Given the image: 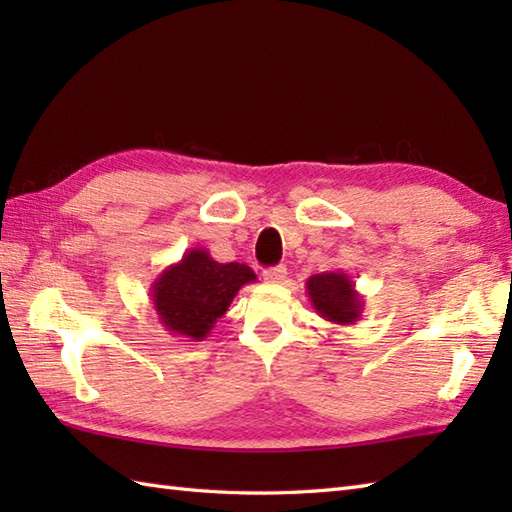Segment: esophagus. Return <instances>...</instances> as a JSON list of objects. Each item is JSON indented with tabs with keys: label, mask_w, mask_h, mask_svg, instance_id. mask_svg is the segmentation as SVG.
Wrapping results in <instances>:
<instances>
[{
	"label": "esophagus",
	"mask_w": 512,
	"mask_h": 512,
	"mask_svg": "<svg viewBox=\"0 0 512 512\" xmlns=\"http://www.w3.org/2000/svg\"><path fill=\"white\" fill-rule=\"evenodd\" d=\"M286 275H288L286 266H275V268L264 270V279L268 281V284H281V281L286 279Z\"/></svg>",
	"instance_id": "1"
}]
</instances>
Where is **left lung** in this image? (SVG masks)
Instances as JSON below:
<instances>
[{
  "label": "left lung",
  "instance_id": "1",
  "mask_svg": "<svg viewBox=\"0 0 512 512\" xmlns=\"http://www.w3.org/2000/svg\"><path fill=\"white\" fill-rule=\"evenodd\" d=\"M314 312L336 325H354L363 314V297L345 273H321L306 281Z\"/></svg>",
  "mask_w": 512,
  "mask_h": 512
}]
</instances>
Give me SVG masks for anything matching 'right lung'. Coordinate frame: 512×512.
I'll list each match as a JSON object with an SVG mask.
<instances>
[{
  "mask_svg": "<svg viewBox=\"0 0 512 512\" xmlns=\"http://www.w3.org/2000/svg\"><path fill=\"white\" fill-rule=\"evenodd\" d=\"M257 275L246 264H220L206 248H191L151 284V303L169 334L204 341L231 301Z\"/></svg>",
  "mask_w": 512,
  "mask_h": 512,
  "instance_id": "1",
  "label": "right lung"
}]
</instances>
